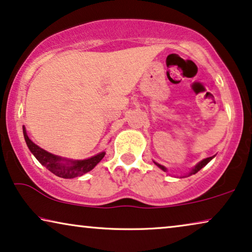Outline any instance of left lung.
<instances>
[{
  "label": "left lung",
  "instance_id": "8db88e82",
  "mask_svg": "<svg viewBox=\"0 0 252 252\" xmlns=\"http://www.w3.org/2000/svg\"><path fill=\"white\" fill-rule=\"evenodd\" d=\"M212 158H213V156H212V157H208V158H205V159H203L202 161H199V163H198L197 165H196V166H195L194 168H192V171L190 172V175H191V174H195V173H197V172H198L199 170H201L202 167H204L205 165L208 164L209 161L212 159ZM155 164H156L157 166L159 167V168H161V170H163V171H166V168H165V167L163 166V165H159V164H157V163H155Z\"/></svg>",
  "mask_w": 252,
  "mask_h": 252
}]
</instances>
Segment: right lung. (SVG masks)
<instances>
[{"label":"right lung","instance_id":"add662e5","mask_svg":"<svg viewBox=\"0 0 252 252\" xmlns=\"http://www.w3.org/2000/svg\"><path fill=\"white\" fill-rule=\"evenodd\" d=\"M23 133L24 137H25L26 144L29 147L37 160L40 161L43 166H46L48 170H49L51 173L60 178L64 179H72L81 177L93 170L96 165H97L99 161L102 160V158L104 157L105 153H101L96 156L88 158V159L85 160H68L64 159V158H61L58 156H55V155L48 153V151L43 150L42 148L37 147L35 143H33L32 141L30 140V137L27 136L25 127H23Z\"/></svg>","mask_w":252,"mask_h":252}]
</instances>
